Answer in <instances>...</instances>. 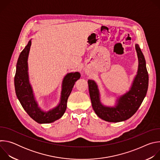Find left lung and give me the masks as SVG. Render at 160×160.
I'll return each instance as SVG.
<instances>
[{
	"label": "left lung",
	"instance_id": "8db88e82",
	"mask_svg": "<svg viewBox=\"0 0 160 160\" xmlns=\"http://www.w3.org/2000/svg\"><path fill=\"white\" fill-rule=\"evenodd\" d=\"M135 49L139 59L138 75L135 77L131 90L121 97L115 108L105 107L99 101L98 86L94 81L88 80L89 94L93 109L101 119L109 122L125 121L132 117L141 105L148 91L149 77L146 61L138 44Z\"/></svg>",
	"mask_w": 160,
	"mask_h": 160
}]
</instances>
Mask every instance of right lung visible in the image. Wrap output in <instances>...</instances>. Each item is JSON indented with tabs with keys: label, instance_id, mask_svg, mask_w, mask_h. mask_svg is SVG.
<instances>
[{
	"label": "right lung",
	"instance_id": "add662e5",
	"mask_svg": "<svg viewBox=\"0 0 160 160\" xmlns=\"http://www.w3.org/2000/svg\"><path fill=\"white\" fill-rule=\"evenodd\" d=\"M30 40L19 56L14 77V86L16 96L28 115L38 123H49L59 119L64 113L67 101L75 82L80 78L78 72L66 75L62 82L61 102L58 107L48 112L42 111L35 102L28 77V56L31 47Z\"/></svg>",
	"mask_w": 160,
	"mask_h": 160
}]
</instances>
